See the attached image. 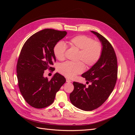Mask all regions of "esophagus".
<instances>
[{
  "label": "esophagus",
  "mask_w": 135,
  "mask_h": 135,
  "mask_svg": "<svg viewBox=\"0 0 135 135\" xmlns=\"http://www.w3.org/2000/svg\"><path fill=\"white\" fill-rule=\"evenodd\" d=\"M66 82H68V83H70V82H71V80H70V79H68V78H67V79H66Z\"/></svg>",
  "instance_id": "1"
}]
</instances>
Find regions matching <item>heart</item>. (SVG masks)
I'll return each instance as SVG.
<instances>
[{
	"instance_id": "b5f03b06",
	"label": "heart",
	"mask_w": 135,
	"mask_h": 135,
	"mask_svg": "<svg viewBox=\"0 0 135 135\" xmlns=\"http://www.w3.org/2000/svg\"><path fill=\"white\" fill-rule=\"evenodd\" d=\"M68 43L71 47L79 50L77 60L82 61L88 68L95 65L103 54L102 43L97 40H93L91 38L85 35H76L69 39ZM66 48V45L62 42H59L55 44L54 52L59 60L62 61L65 59ZM82 62L66 61L60 65L59 71L69 78H73L84 70L85 66Z\"/></svg>"
}]
</instances>
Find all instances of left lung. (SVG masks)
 Instances as JSON below:
<instances>
[{"label": "left lung", "instance_id": "1", "mask_svg": "<svg viewBox=\"0 0 135 135\" xmlns=\"http://www.w3.org/2000/svg\"><path fill=\"white\" fill-rule=\"evenodd\" d=\"M99 39L103 46V51L99 61L81 75L85 78L86 85L73 82L74 89L70 94L71 104L84 111H91L103 105L115 87L117 80L118 65L115 51L112 44L104 36L91 31Z\"/></svg>", "mask_w": 135, "mask_h": 135}]
</instances>
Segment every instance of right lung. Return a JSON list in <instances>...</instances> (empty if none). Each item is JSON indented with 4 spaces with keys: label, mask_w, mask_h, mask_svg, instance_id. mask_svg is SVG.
I'll list each match as a JSON object with an SVG mask.
<instances>
[{
    "label": "right lung",
    "mask_w": 135,
    "mask_h": 135,
    "mask_svg": "<svg viewBox=\"0 0 135 135\" xmlns=\"http://www.w3.org/2000/svg\"><path fill=\"white\" fill-rule=\"evenodd\" d=\"M67 34L65 31L46 28L28 38L21 49L17 64V76L20 91L32 107L42 109L54 103L56 94L66 79L56 73L48 80L44 71H54L55 44Z\"/></svg>",
    "instance_id": "obj_1"
}]
</instances>
